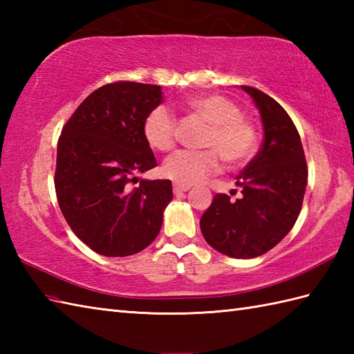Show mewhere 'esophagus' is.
I'll list each match as a JSON object with an SVG mask.
<instances>
[{
    "label": "esophagus",
    "mask_w": 354,
    "mask_h": 354,
    "mask_svg": "<svg viewBox=\"0 0 354 354\" xmlns=\"http://www.w3.org/2000/svg\"><path fill=\"white\" fill-rule=\"evenodd\" d=\"M187 190H190V187L189 185H181V184H173V193L176 194H183V193H185Z\"/></svg>",
    "instance_id": "esophagus-1"
}]
</instances>
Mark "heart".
<instances>
[{
  "instance_id": "b5f03b06",
  "label": "heart",
  "mask_w": 354,
  "mask_h": 354,
  "mask_svg": "<svg viewBox=\"0 0 354 354\" xmlns=\"http://www.w3.org/2000/svg\"><path fill=\"white\" fill-rule=\"evenodd\" d=\"M193 114L209 124L204 138L207 150H179L164 161L161 171L176 184L193 185L214 175L222 167V158L231 167H240L251 160L257 149V132L234 102L217 94L190 97L185 102ZM147 145L158 152H169L176 142V122L170 112L155 108L142 123Z\"/></svg>"
}]
</instances>
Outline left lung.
I'll return each mask as SVG.
<instances>
[{"label": "left lung", "mask_w": 354, "mask_h": 354, "mask_svg": "<svg viewBox=\"0 0 354 354\" xmlns=\"http://www.w3.org/2000/svg\"><path fill=\"white\" fill-rule=\"evenodd\" d=\"M263 123V145L236 176L242 198L217 193L201 217L207 243L228 257L254 259L280 243L301 212L307 164L301 138L280 103L252 86Z\"/></svg>", "instance_id": "8db88e82"}]
</instances>
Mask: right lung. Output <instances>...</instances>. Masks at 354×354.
Masks as SVG:
<instances>
[{"instance_id": "obj_1", "label": "right lung", "mask_w": 354, "mask_h": 354, "mask_svg": "<svg viewBox=\"0 0 354 354\" xmlns=\"http://www.w3.org/2000/svg\"><path fill=\"white\" fill-rule=\"evenodd\" d=\"M162 103L161 86L115 82L89 94L57 142L55 187L61 212L82 242L106 257L145 250L173 199L169 179H141L156 167L142 123Z\"/></svg>"}]
</instances>
